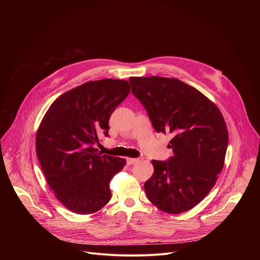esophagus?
I'll use <instances>...</instances> for the list:
<instances>
[{
  "instance_id": "1",
  "label": "esophagus",
  "mask_w": 260,
  "mask_h": 260,
  "mask_svg": "<svg viewBox=\"0 0 260 260\" xmlns=\"http://www.w3.org/2000/svg\"><path fill=\"white\" fill-rule=\"evenodd\" d=\"M139 161H140V160H139L138 158H131V157L126 158V162H127V165H129V166L136 165V164H138Z\"/></svg>"
}]
</instances>
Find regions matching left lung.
<instances>
[{
  "label": "left lung",
  "instance_id": "8db88e82",
  "mask_svg": "<svg viewBox=\"0 0 260 260\" xmlns=\"http://www.w3.org/2000/svg\"><path fill=\"white\" fill-rule=\"evenodd\" d=\"M134 95L145 107L154 129L171 134L174 155L152 160L146 196L169 214L186 212L201 203L223 169L229 132L218 107L194 87L176 78L131 77Z\"/></svg>",
  "mask_w": 260,
  "mask_h": 260
}]
</instances>
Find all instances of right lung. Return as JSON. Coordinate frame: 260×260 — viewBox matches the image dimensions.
Instances as JSON below:
<instances>
[{"instance_id": "1", "label": "right lung", "mask_w": 260, "mask_h": 260, "mask_svg": "<svg viewBox=\"0 0 260 260\" xmlns=\"http://www.w3.org/2000/svg\"><path fill=\"white\" fill-rule=\"evenodd\" d=\"M128 81L86 82L59 95L36 136V151L49 187L70 211L92 214L111 200L109 184L126 164L93 147L108 136L109 118L128 95Z\"/></svg>"}]
</instances>
